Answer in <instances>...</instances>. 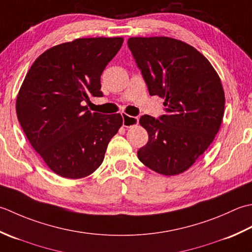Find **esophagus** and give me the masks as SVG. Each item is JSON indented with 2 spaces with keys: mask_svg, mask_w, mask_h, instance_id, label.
<instances>
[{
  "mask_svg": "<svg viewBox=\"0 0 252 252\" xmlns=\"http://www.w3.org/2000/svg\"><path fill=\"white\" fill-rule=\"evenodd\" d=\"M123 126L124 127H132L139 123V117L137 116H129L123 114Z\"/></svg>",
  "mask_w": 252,
  "mask_h": 252,
  "instance_id": "34e87169",
  "label": "esophagus"
}]
</instances>
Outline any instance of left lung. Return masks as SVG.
<instances>
[{
    "mask_svg": "<svg viewBox=\"0 0 252 252\" xmlns=\"http://www.w3.org/2000/svg\"><path fill=\"white\" fill-rule=\"evenodd\" d=\"M127 44L149 94L165 99V114L140 117L149 140L138 158L162 175H177L196 162L220 129L225 105L220 79L210 62L183 41L136 37Z\"/></svg>",
    "mask_w": 252,
    "mask_h": 252,
    "instance_id": "obj_1",
    "label": "left lung"
}]
</instances>
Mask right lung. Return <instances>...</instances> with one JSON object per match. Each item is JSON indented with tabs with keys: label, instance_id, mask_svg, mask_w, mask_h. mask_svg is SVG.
<instances>
[{
	"label": "right lung",
	"instance_id": "right-lung-1",
	"mask_svg": "<svg viewBox=\"0 0 252 252\" xmlns=\"http://www.w3.org/2000/svg\"><path fill=\"white\" fill-rule=\"evenodd\" d=\"M124 39L83 38L51 48L34 61L19 90L17 119L47 165L65 178L90 175L123 124L121 114L91 113L85 102L103 96L101 75Z\"/></svg>",
	"mask_w": 252,
	"mask_h": 252
}]
</instances>
